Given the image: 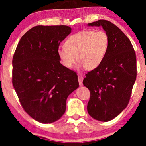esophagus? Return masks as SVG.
I'll return each mask as SVG.
<instances>
[{
  "label": "esophagus",
  "instance_id": "obj_1",
  "mask_svg": "<svg viewBox=\"0 0 146 146\" xmlns=\"http://www.w3.org/2000/svg\"><path fill=\"white\" fill-rule=\"evenodd\" d=\"M78 78L79 85L82 86V81H83V77H82V76H78Z\"/></svg>",
  "mask_w": 146,
  "mask_h": 146
}]
</instances>
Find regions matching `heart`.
I'll return each instance as SVG.
<instances>
[{
	"label": "heart",
	"mask_w": 146,
	"mask_h": 146,
	"mask_svg": "<svg viewBox=\"0 0 146 146\" xmlns=\"http://www.w3.org/2000/svg\"><path fill=\"white\" fill-rule=\"evenodd\" d=\"M108 46L109 37L104 31L82 30L70 36L57 53L66 68H72L78 60L80 68L91 70L102 64Z\"/></svg>",
	"instance_id": "heart-1"
}]
</instances>
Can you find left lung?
Here are the masks:
<instances>
[{
	"instance_id": "1",
	"label": "left lung",
	"mask_w": 146,
	"mask_h": 146,
	"mask_svg": "<svg viewBox=\"0 0 146 146\" xmlns=\"http://www.w3.org/2000/svg\"><path fill=\"white\" fill-rule=\"evenodd\" d=\"M87 26L102 27L109 37L103 62L83 80L91 92L88 113L95 120L108 122L128 105L136 80V55L128 37L114 23L100 19Z\"/></svg>"
}]
</instances>
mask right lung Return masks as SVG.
Masks as SVG:
<instances>
[{
    "label": "right lung",
    "mask_w": 146,
    "mask_h": 146,
    "mask_svg": "<svg viewBox=\"0 0 146 146\" xmlns=\"http://www.w3.org/2000/svg\"><path fill=\"white\" fill-rule=\"evenodd\" d=\"M66 26H37L24 34L13 58V85L27 114L48 124L64 114L66 100L79 87L78 76L60 63L59 44Z\"/></svg>",
    "instance_id": "obj_1"
}]
</instances>
